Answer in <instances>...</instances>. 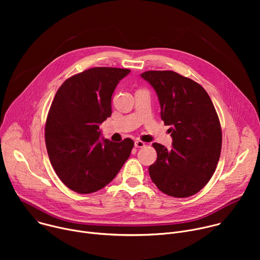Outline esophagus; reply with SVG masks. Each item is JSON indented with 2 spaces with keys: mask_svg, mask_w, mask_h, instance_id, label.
I'll list each match as a JSON object with an SVG mask.
<instances>
[{
  "mask_svg": "<svg viewBox=\"0 0 260 260\" xmlns=\"http://www.w3.org/2000/svg\"><path fill=\"white\" fill-rule=\"evenodd\" d=\"M145 146V143L143 141H140V140H136L135 141V147L136 148H142Z\"/></svg>",
  "mask_w": 260,
  "mask_h": 260,
  "instance_id": "1",
  "label": "esophagus"
}]
</instances>
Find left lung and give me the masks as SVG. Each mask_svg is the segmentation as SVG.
<instances>
[{
    "instance_id": "1",
    "label": "left lung",
    "mask_w": 260,
    "mask_h": 260,
    "mask_svg": "<svg viewBox=\"0 0 260 260\" xmlns=\"http://www.w3.org/2000/svg\"><path fill=\"white\" fill-rule=\"evenodd\" d=\"M141 77L156 91L173 139L171 149L152 144L157 158L149 167L150 178L170 197H191L210 181L220 157L222 133L215 107L199 83L174 71H147Z\"/></svg>"
}]
</instances>
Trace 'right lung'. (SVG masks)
I'll return each instance as SVG.
<instances>
[{"mask_svg": "<svg viewBox=\"0 0 260 260\" xmlns=\"http://www.w3.org/2000/svg\"><path fill=\"white\" fill-rule=\"evenodd\" d=\"M131 70L99 67L67 79L50 106L45 143L61 182L78 193L104 188L118 174L134 147L129 138L114 143L102 136L100 124L112 114L111 98Z\"/></svg>", "mask_w": 260, "mask_h": 260, "instance_id": "obj_1", "label": "right lung"}]
</instances>
